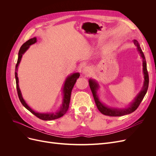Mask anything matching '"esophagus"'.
<instances>
[{
  "instance_id": "34e87169",
  "label": "esophagus",
  "mask_w": 156,
  "mask_h": 156,
  "mask_svg": "<svg viewBox=\"0 0 156 156\" xmlns=\"http://www.w3.org/2000/svg\"><path fill=\"white\" fill-rule=\"evenodd\" d=\"M91 73V68L89 67H85L83 69V73L85 75H89L90 73Z\"/></svg>"
}]
</instances>
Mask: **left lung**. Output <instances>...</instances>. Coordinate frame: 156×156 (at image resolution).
<instances>
[{"instance_id":"8db88e82","label":"left lung","mask_w":156,"mask_h":156,"mask_svg":"<svg viewBox=\"0 0 156 156\" xmlns=\"http://www.w3.org/2000/svg\"><path fill=\"white\" fill-rule=\"evenodd\" d=\"M133 43L135 45L136 47V49H137V51L140 53L141 58H143V73H144V81L143 87L142 90H141L140 92L138 94V95L135 97L133 101L130 103V105H129L128 107L125 108H118L109 107L105 105V104H103L102 102L100 101L97 94V92L99 89L98 83L93 79H89V86L91 89L92 93L93 94L94 101H95V103L98 108V110L100 111L103 115L110 116H124L126 115L130 114V113L134 112L136 108H138L140 103L143 101L145 94H146V92L148 90V84H149V77H148V73L147 71V67H146V61L145 59V56L142 49L140 48L139 42L136 40H134Z\"/></svg>"}]
</instances>
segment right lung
<instances>
[{
    "mask_svg": "<svg viewBox=\"0 0 156 156\" xmlns=\"http://www.w3.org/2000/svg\"><path fill=\"white\" fill-rule=\"evenodd\" d=\"M36 37H33L27 41L25 43L23 44L21 48L19 51L18 53V59H17V62L16 66V72H15V77L16 80V88H17V91L19 98H20V100L21 102L23 105L27 109L29 110L30 112H32L33 115H34L36 116H37L38 119L43 120H52L55 119H59V118L62 117L63 115H64L66 112L68 111L69 108V101H70V98H71V93H72V90L74 87V84H75L77 81V79L79 77L80 74L79 73H75L72 75H70L68 76L64 84V87H63V100H62V106L60 107V108L55 112H51V113H40V112H36L34 110H32V108L27 104L25 101L23 100L22 97V94L21 92V90L19 87V79L17 77V68L18 66L20 64L21 60L22 58L23 55L24 54L26 51L29 48L30 45L35 44L36 42Z\"/></svg>",
    "mask_w": 156,
    "mask_h": 156,
    "instance_id": "obj_1",
    "label": "right lung"
}]
</instances>
